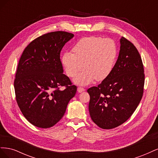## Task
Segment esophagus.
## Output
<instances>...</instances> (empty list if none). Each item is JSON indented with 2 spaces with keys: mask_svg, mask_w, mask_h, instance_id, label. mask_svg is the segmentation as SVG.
<instances>
[{
  "mask_svg": "<svg viewBox=\"0 0 158 158\" xmlns=\"http://www.w3.org/2000/svg\"><path fill=\"white\" fill-rule=\"evenodd\" d=\"M84 91H85V89L83 88H81V87H78V92L79 93H82V92H84Z\"/></svg>",
  "mask_w": 158,
  "mask_h": 158,
  "instance_id": "obj_1",
  "label": "esophagus"
}]
</instances>
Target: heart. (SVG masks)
I'll list each match as a JSON object with an SVG mask.
<instances>
[{
    "label": "heart",
    "instance_id": "b5f03b06",
    "mask_svg": "<svg viewBox=\"0 0 158 158\" xmlns=\"http://www.w3.org/2000/svg\"><path fill=\"white\" fill-rule=\"evenodd\" d=\"M74 53L66 52L62 56V64L66 74L74 77V82L87 85L94 80L102 81L111 73L115 64L118 49L113 40L101 37H83L74 45ZM84 64L83 65V64Z\"/></svg>",
    "mask_w": 158,
    "mask_h": 158
}]
</instances>
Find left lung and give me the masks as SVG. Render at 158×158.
<instances>
[{
  "label": "left lung",
  "instance_id": "left-lung-1",
  "mask_svg": "<svg viewBox=\"0 0 158 158\" xmlns=\"http://www.w3.org/2000/svg\"><path fill=\"white\" fill-rule=\"evenodd\" d=\"M117 60L111 73L97 87L89 88L91 118L103 129L122 125L140 103L144 73L141 56L131 41L122 37Z\"/></svg>",
  "mask_w": 158,
  "mask_h": 158
}]
</instances>
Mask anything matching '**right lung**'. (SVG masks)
Instances as JSON below:
<instances>
[{
	"mask_svg": "<svg viewBox=\"0 0 158 158\" xmlns=\"http://www.w3.org/2000/svg\"><path fill=\"white\" fill-rule=\"evenodd\" d=\"M74 34L66 31L46 33L32 41L19 60L14 80L16 102L33 125L54 126L64 116L77 88L63 74L60 53ZM65 86L64 90H60Z\"/></svg>",
	"mask_w": 158,
	"mask_h": 158,
	"instance_id": "add662e5",
	"label": "right lung"
}]
</instances>
